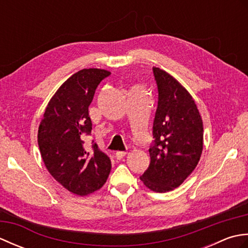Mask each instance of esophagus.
I'll use <instances>...</instances> for the list:
<instances>
[{"label":"esophagus","instance_id":"34e87169","mask_svg":"<svg viewBox=\"0 0 248 248\" xmlns=\"http://www.w3.org/2000/svg\"><path fill=\"white\" fill-rule=\"evenodd\" d=\"M125 155H127V151H117L116 152V157L118 160H121L124 156H125Z\"/></svg>","mask_w":248,"mask_h":248}]
</instances>
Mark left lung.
Instances as JSON below:
<instances>
[{"mask_svg":"<svg viewBox=\"0 0 248 248\" xmlns=\"http://www.w3.org/2000/svg\"><path fill=\"white\" fill-rule=\"evenodd\" d=\"M159 101L154 121L150 165L140 179L146 187L166 193L180 186L196 168L203 148V124L186 87L165 70L154 68Z\"/></svg>","mask_w":248,"mask_h":248,"instance_id":"obj_1","label":"left lung"}]
</instances>
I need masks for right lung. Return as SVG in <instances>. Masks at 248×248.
<instances>
[{"label": "right lung", "instance_id": "add662e5", "mask_svg": "<svg viewBox=\"0 0 248 248\" xmlns=\"http://www.w3.org/2000/svg\"><path fill=\"white\" fill-rule=\"evenodd\" d=\"M110 72L82 69L62 84L46 105L38 128L41 157L55 180L68 191L86 196L103 186L109 175V157L93 144L85 148L92 132L88 107L99 83Z\"/></svg>", "mask_w": 248, "mask_h": 248}]
</instances>
